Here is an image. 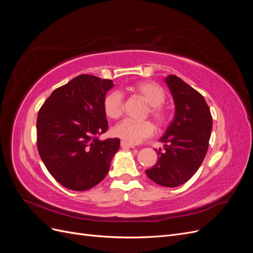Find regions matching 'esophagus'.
<instances>
[{
	"label": "esophagus",
	"instance_id": "esophagus-1",
	"mask_svg": "<svg viewBox=\"0 0 253 253\" xmlns=\"http://www.w3.org/2000/svg\"><path fill=\"white\" fill-rule=\"evenodd\" d=\"M120 145H121L122 148H131V149H134V148H135L134 144H129L128 142L124 141V140H122V141L120 142Z\"/></svg>",
	"mask_w": 253,
	"mask_h": 253
}]
</instances>
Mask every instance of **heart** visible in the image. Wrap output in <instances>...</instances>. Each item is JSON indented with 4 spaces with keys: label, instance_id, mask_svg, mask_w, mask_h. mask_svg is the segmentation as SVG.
<instances>
[{
    "label": "heart",
    "instance_id": "b5f03b06",
    "mask_svg": "<svg viewBox=\"0 0 253 253\" xmlns=\"http://www.w3.org/2000/svg\"><path fill=\"white\" fill-rule=\"evenodd\" d=\"M149 104V114L157 126H165L169 121V111L164 105L167 98L166 90L158 83L140 81L128 87ZM103 111L111 119H118L124 112V97L118 90H113L103 99ZM155 127L151 121H135L125 119L113 128L114 135L128 142L138 144L154 135Z\"/></svg>",
    "mask_w": 253,
    "mask_h": 253
}]
</instances>
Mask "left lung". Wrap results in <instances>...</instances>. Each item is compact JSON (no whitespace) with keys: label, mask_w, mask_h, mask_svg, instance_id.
<instances>
[{"label":"left lung","mask_w":253,"mask_h":253,"mask_svg":"<svg viewBox=\"0 0 253 253\" xmlns=\"http://www.w3.org/2000/svg\"><path fill=\"white\" fill-rule=\"evenodd\" d=\"M175 102V116L160 141L155 166L148 177L163 187L174 188L188 181L201 167L209 147L212 116L205 98L175 75L166 78Z\"/></svg>","instance_id":"8db88e82"}]
</instances>
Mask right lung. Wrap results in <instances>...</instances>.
Returning <instances> with one entry per match:
<instances>
[{
	"label": "right lung",
	"mask_w": 253,
	"mask_h": 253,
	"mask_svg": "<svg viewBox=\"0 0 253 253\" xmlns=\"http://www.w3.org/2000/svg\"><path fill=\"white\" fill-rule=\"evenodd\" d=\"M113 81L80 75L56 88L43 103L37 118V145L46 169L60 185L86 191L102 181L118 138L99 139L108 131L103 111Z\"/></svg>",
	"instance_id": "1"
}]
</instances>
